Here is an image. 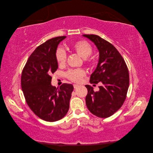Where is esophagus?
<instances>
[{
  "label": "esophagus",
  "instance_id": "obj_1",
  "mask_svg": "<svg viewBox=\"0 0 153 153\" xmlns=\"http://www.w3.org/2000/svg\"><path fill=\"white\" fill-rule=\"evenodd\" d=\"M73 87H74V88H75V89H77V88L79 87V85H76V84H74L73 85Z\"/></svg>",
  "mask_w": 153,
  "mask_h": 153
}]
</instances>
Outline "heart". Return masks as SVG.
<instances>
[{
  "mask_svg": "<svg viewBox=\"0 0 153 153\" xmlns=\"http://www.w3.org/2000/svg\"><path fill=\"white\" fill-rule=\"evenodd\" d=\"M71 48L76 52L78 55L84 58V61L87 64H92V60L89 57L92 52L91 45L85 41H78L70 45ZM67 59L66 52L64 50L59 48L56 52V59L59 65L62 66L65 64ZM85 71L82 69H71L66 73V76L69 80L74 82H78L85 75Z\"/></svg>",
  "mask_w": 153,
  "mask_h": 153,
  "instance_id": "heart-1",
  "label": "heart"
}]
</instances>
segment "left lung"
Listing matches in <instances>:
<instances>
[{"label":"left lung","mask_w":153,"mask_h":153,"mask_svg":"<svg viewBox=\"0 0 153 153\" xmlns=\"http://www.w3.org/2000/svg\"><path fill=\"white\" fill-rule=\"evenodd\" d=\"M92 41L99 50V61L95 71L91 74V84L100 82V91L86 85L88 93L85 97L87 108L96 116L106 118L121 107L129 84L126 64L114 45L94 34H84Z\"/></svg>","instance_id":"obj_1"}]
</instances>
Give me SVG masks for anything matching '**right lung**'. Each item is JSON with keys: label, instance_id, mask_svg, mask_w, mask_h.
<instances>
[{"label": "right lung", "instance_id": "right-lung-1", "mask_svg": "<svg viewBox=\"0 0 153 153\" xmlns=\"http://www.w3.org/2000/svg\"><path fill=\"white\" fill-rule=\"evenodd\" d=\"M66 38L56 37L37 47L22 73L21 85L26 102L37 116L46 121L61 119L69 108L73 85L63 84L56 88L51 84V75L58 68L57 48Z\"/></svg>", "mask_w": 153, "mask_h": 153}]
</instances>
